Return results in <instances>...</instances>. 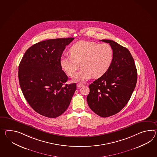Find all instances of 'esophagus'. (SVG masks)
Here are the masks:
<instances>
[{"mask_svg": "<svg viewBox=\"0 0 157 157\" xmlns=\"http://www.w3.org/2000/svg\"><path fill=\"white\" fill-rule=\"evenodd\" d=\"M77 86L78 88H80L81 87L83 86V84H82V83H78V84H77Z\"/></svg>", "mask_w": 157, "mask_h": 157, "instance_id": "1", "label": "esophagus"}]
</instances>
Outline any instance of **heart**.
<instances>
[{
    "label": "heart",
    "instance_id": "heart-1",
    "mask_svg": "<svg viewBox=\"0 0 157 157\" xmlns=\"http://www.w3.org/2000/svg\"><path fill=\"white\" fill-rule=\"evenodd\" d=\"M70 56H63L60 59L62 69L70 76H73L80 66L82 69L74 79L84 82L99 78L107 73L113 59V50L107 43L98 44L88 41H79L70 48Z\"/></svg>",
    "mask_w": 157,
    "mask_h": 157
}]
</instances>
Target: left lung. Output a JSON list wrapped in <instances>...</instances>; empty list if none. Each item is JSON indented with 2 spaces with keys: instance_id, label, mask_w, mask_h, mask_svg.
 <instances>
[{
  "instance_id": "left-lung-1",
  "label": "left lung",
  "mask_w": 157,
  "mask_h": 157,
  "mask_svg": "<svg viewBox=\"0 0 157 157\" xmlns=\"http://www.w3.org/2000/svg\"><path fill=\"white\" fill-rule=\"evenodd\" d=\"M113 59L107 73L89 85L88 106L96 114L107 117L119 112L129 101L136 87L137 72L134 59L126 48L111 40Z\"/></svg>"
}]
</instances>
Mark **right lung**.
Masks as SVG:
<instances>
[{
  "instance_id": "1",
  "label": "right lung",
  "mask_w": 157,
  "mask_h": 157,
  "mask_svg": "<svg viewBox=\"0 0 157 157\" xmlns=\"http://www.w3.org/2000/svg\"><path fill=\"white\" fill-rule=\"evenodd\" d=\"M74 38L50 39L38 42L25 52L18 77L24 96L39 114L56 118L67 109L77 85L65 84L68 77L60 59L65 48Z\"/></svg>"
}]
</instances>
